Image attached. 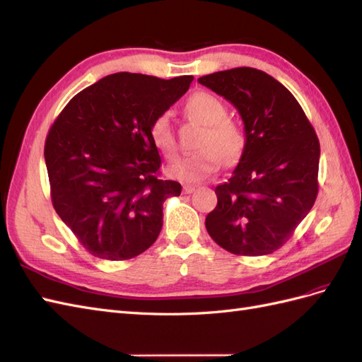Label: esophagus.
<instances>
[{"instance_id": "1", "label": "esophagus", "mask_w": 362, "mask_h": 362, "mask_svg": "<svg viewBox=\"0 0 362 362\" xmlns=\"http://www.w3.org/2000/svg\"><path fill=\"white\" fill-rule=\"evenodd\" d=\"M194 191H195L194 185H185V187H183V192H185V194H191V192H194Z\"/></svg>"}]
</instances>
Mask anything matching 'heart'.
Returning <instances> with one entry per match:
<instances>
[{"label": "heart", "mask_w": 362, "mask_h": 362, "mask_svg": "<svg viewBox=\"0 0 362 362\" xmlns=\"http://www.w3.org/2000/svg\"><path fill=\"white\" fill-rule=\"evenodd\" d=\"M187 117L203 126L197 141L199 151L173 162L170 174L180 180L199 182L209 177L221 167V158L232 163L241 156L245 136L241 126L227 118L224 101L209 92H195L185 103ZM150 139L165 158H174L177 151L174 129L168 113H159L150 124Z\"/></svg>", "instance_id": "heart-1"}]
</instances>
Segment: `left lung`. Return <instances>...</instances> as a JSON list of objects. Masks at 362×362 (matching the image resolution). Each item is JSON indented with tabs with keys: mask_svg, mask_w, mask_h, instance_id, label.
Wrapping results in <instances>:
<instances>
[{
	"mask_svg": "<svg viewBox=\"0 0 362 362\" xmlns=\"http://www.w3.org/2000/svg\"><path fill=\"white\" fill-rule=\"evenodd\" d=\"M199 83L230 101L245 129L241 159L215 188L218 202L206 229L233 255H270L291 238L317 199L315 130L291 92L264 71H218Z\"/></svg>",
	"mask_w": 362,
	"mask_h": 362,
	"instance_id": "8db88e82",
	"label": "left lung"
}]
</instances>
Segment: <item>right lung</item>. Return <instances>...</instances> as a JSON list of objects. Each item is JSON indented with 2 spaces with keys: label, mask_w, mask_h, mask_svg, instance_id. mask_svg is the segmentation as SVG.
<instances>
[{
  "label": "right lung",
  "mask_w": 362,
  "mask_h": 362,
  "mask_svg": "<svg viewBox=\"0 0 362 362\" xmlns=\"http://www.w3.org/2000/svg\"><path fill=\"white\" fill-rule=\"evenodd\" d=\"M192 78L106 76L72 97L51 126L44 150L51 202L90 255L126 261L158 240L162 204L182 185L159 177L148 129Z\"/></svg>",
  "instance_id": "obj_1"
}]
</instances>
